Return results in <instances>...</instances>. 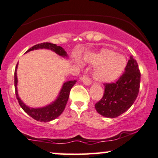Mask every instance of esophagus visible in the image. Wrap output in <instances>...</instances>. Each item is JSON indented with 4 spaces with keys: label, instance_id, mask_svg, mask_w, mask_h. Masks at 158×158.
<instances>
[{
    "label": "esophagus",
    "instance_id": "34e87169",
    "mask_svg": "<svg viewBox=\"0 0 158 158\" xmlns=\"http://www.w3.org/2000/svg\"><path fill=\"white\" fill-rule=\"evenodd\" d=\"M80 79L82 80V82L85 84V85H90L92 84V81L87 77V76H83L82 77L80 78Z\"/></svg>",
    "mask_w": 158,
    "mask_h": 158
}]
</instances>
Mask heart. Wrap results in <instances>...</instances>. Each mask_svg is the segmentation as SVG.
<instances>
[{
  "label": "heart",
  "instance_id": "b5f03b06",
  "mask_svg": "<svg viewBox=\"0 0 158 158\" xmlns=\"http://www.w3.org/2000/svg\"><path fill=\"white\" fill-rule=\"evenodd\" d=\"M83 60L95 66L94 78L103 83L114 82L118 79L127 66L125 56L110 49H102L97 52H87L83 56Z\"/></svg>",
  "mask_w": 158,
  "mask_h": 158
}]
</instances>
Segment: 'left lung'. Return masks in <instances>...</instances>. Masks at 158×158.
Here are the masks:
<instances>
[{
    "label": "left lung",
    "instance_id": "1",
    "mask_svg": "<svg viewBox=\"0 0 158 158\" xmlns=\"http://www.w3.org/2000/svg\"><path fill=\"white\" fill-rule=\"evenodd\" d=\"M141 73L137 61L131 56L125 73L114 83L105 84L103 97L95 105L101 115L114 118L133 105L139 92Z\"/></svg>",
    "mask_w": 158,
    "mask_h": 158
}]
</instances>
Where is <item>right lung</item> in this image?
<instances>
[{
  "mask_svg": "<svg viewBox=\"0 0 158 158\" xmlns=\"http://www.w3.org/2000/svg\"><path fill=\"white\" fill-rule=\"evenodd\" d=\"M50 49V50L53 51L56 53L58 54L59 56L63 57H67L68 55L66 53L64 49L61 47L56 46V44H51V43H43V44H36V45L33 46V47L28 49L26 52H30V51L34 50V49ZM17 65L16 66L15 72H14V86H15V92H16V97L17 98L19 105L20 107L23 109V111L29 114L30 117L33 118L35 120L38 121V122H50V121L54 120L57 117L60 115L64 111L66 105L67 103L68 99H69V92L71 90L72 87L76 84V80H71L67 81V82H64L62 86L61 90H60V93H59L58 97L53 102L50 103L49 105L44 106L42 108H30L29 106H26L24 103L22 102L20 97L18 95V92H17Z\"/></svg>",
  "mask_w": 158,
  "mask_h": 158,
  "instance_id": "1",
  "label": "right lung"
}]
</instances>
